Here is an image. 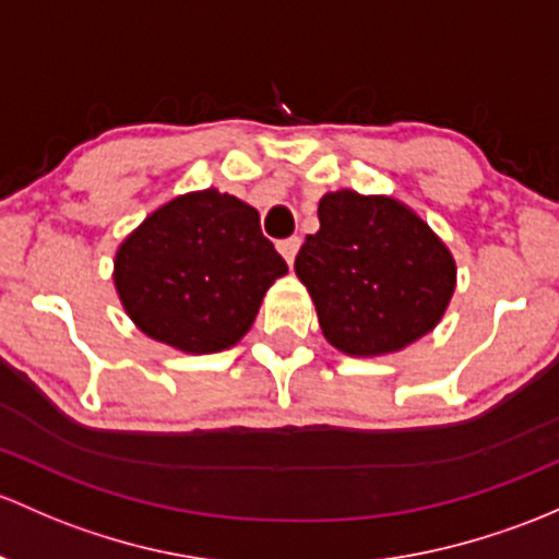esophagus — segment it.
<instances>
[{
	"instance_id": "obj_1",
	"label": "esophagus",
	"mask_w": 559,
	"mask_h": 559,
	"mask_svg": "<svg viewBox=\"0 0 559 559\" xmlns=\"http://www.w3.org/2000/svg\"><path fill=\"white\" fill-rule=\"evenodd\" d=\"M299 243H302V240H299V238H286V240H281V243H278V251H281V254H284V260L289 262V264H295Z\"/></svg>"
}]
</instances>
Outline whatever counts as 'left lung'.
<instances>
[{
	"label": "left lung",
	"instance_id": "1",
	"mask_svg": "<svg viewBox=\"0 0 559 559\" xmlns=\"http://www.w3.org/2000/svg\"><path fill=\"white\" fill-rule=\"evenodd\" d=\"M319 222L295 270L334 348L393 354L439 324L455 292V260L413 209L337 190L321 198Z\"/></svg>",
	"mask_w": 559,
	"mask_h": 559
}]
</instances>
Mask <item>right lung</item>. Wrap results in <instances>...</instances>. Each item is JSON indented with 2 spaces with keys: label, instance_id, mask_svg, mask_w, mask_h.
<instances>
[{
  "label": "right lung",
  "instance_id": "obj_1",
  "mask_svg": "<svg viewBox=\"0 0 559 559\" xmlns=\"http://www.w3.org/2000/svg\"><path fill=\"white\" fill-rule=\"evenodd\" d=\"M286 270L257 209L201 190L152 211L122 240L115 286L146 337L185 354H216L249 332L264 292Z\"/></svg>",
  "mask_w": 559,
  "mask_h": 559
}]
</instances>
